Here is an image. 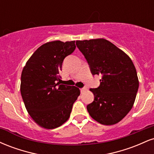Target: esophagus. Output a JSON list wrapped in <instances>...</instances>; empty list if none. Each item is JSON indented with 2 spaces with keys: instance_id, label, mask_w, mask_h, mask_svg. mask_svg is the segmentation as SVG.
Masks as SVG:
<instances>
[{
  "instance_id": "esophagus-1",
  "label": "esophagus",
  "mask_w": 154,
  "mask_h": 154,
  "mask_svg": "<svg viewBox=\"0 0 154 154\" xmlns=\"http://www.w3.org/2000/svg\"><path fill=\"white\" fill-rule=\"evenodd\" d=\"M80 92L81 93H83V92H85L86 91V90H87V88L86 87H83V88H80Z\"/></svg>"
}]
</instances>
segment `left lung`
Returning a JSON list of instances; mask_svg holds the SVG:
<instances>
[{
  "mask_svg": "<svg viewBox=\"0 0 154 154\" xmlns=\"http://www.w3.org/2000/svg\"><path fill=\"white\" fill-rule=\"evenodd\" d=\"M92 75L101 76L98 88H91L94 100L87 106L89 114L102 125L119 122L131 110L138 91L135 67L130 58L105 39L77 40Z\"/></svg>",
  "mask_w": 154,
  "mask_h": 154,
  "instance_id": "1",
  "label": "left lung"
}]
</instances>
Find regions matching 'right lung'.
<instances>
[{"mask_svg": "<svg viewBox=\"0 0 154 154\" xmlns=\"http://www.w3.org/2000/svg\"><path fill=\"white\" fill-rule=\"evenodd\" d=\"M75 41L56 40L38 48L21 76V94L28 113L42 128L54 129L69 118L80 94L78 88L61 85L63 59L75 50Z\"/></svg>", "mask_w": 154, "mask_h": 154, "instance_id": "right-lung-1", "label": "right lung"}]
</instances>
